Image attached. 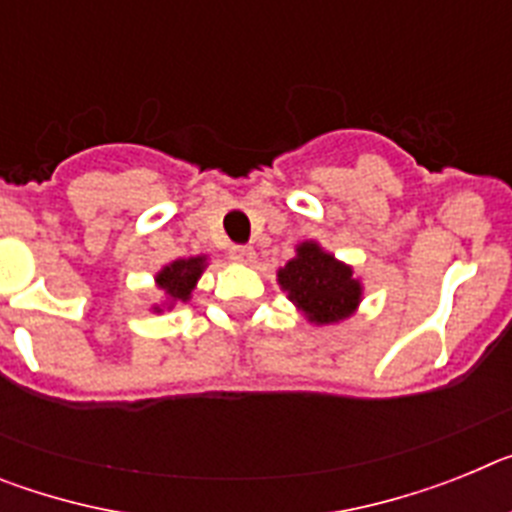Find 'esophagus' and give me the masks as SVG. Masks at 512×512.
<instances>
[{
  "mask_svg": "<svg viewBox=\"0 0 512 512\" xmlns=\"http://www.w3.org/2000/svg\"><path fill=\"white\" fill-rule=\"evenodd\" d=\"M230 259L238 264H251L256 259V251L251 246H230Z\"/></svg>",
  "mask_w": 512,
  "mask_h": 512,
  "instance_id": "obj_1",
  "label": "esophagus"
}]
</instances>
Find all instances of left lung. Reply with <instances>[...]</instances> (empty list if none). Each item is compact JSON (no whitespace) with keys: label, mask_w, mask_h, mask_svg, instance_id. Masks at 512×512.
Instances as JSON below:
<instances>
[{"label":"left lung","mask_w":512,"mask_h":512,"mask_svg":"<svg viewBox=\"0 0 512 512\" xmlns=\"http://www.w3.org/2000/svg\"><path fill=\"white\" fill-rule=\"evenodd\" d=\"M277 282L287 292L289 302L315 325H333L351 318L364 297L354 266L338 261L315 241L295 248V259L277 271Z\"/></svg>","instance_id":"left-lung-1"}]
</instances>
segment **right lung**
Instances as JSON below:
<instances>
[{
    "label": "right lung",
    "instance_id": "add662e5",
    "mask_svg": "<svg viewBox=\"0 0 512 512\" xmlns=\"http://www.w3.org/2000/svg\"><path fill=\"white\" fill-rule=\"evenodd\" d=\"M207 266V256H189V259H176L166 264L156 274V287L164 292V305H153V312L171 310L179 302L192 300V289L200 282L202 271Z\"/></svg>",
    "mask_w": 512,
    "mask_h": 512
}]
</instances>
